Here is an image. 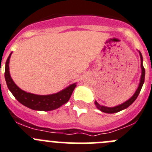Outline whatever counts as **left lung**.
<instances>
[{"instance_id":"obj_1","label":"left lung","mask_w":152,"mask_h":152,"mask_svg":"<svg viewBox=\"0 0 152 152\" xmlns=\"http://www.w3.org/2000/svg\"><path fill=\"white\" fill-rule=\"evenodd\" d=\"M140 55V59H141V69H142V75H141V78H140V84H139L138 88H137V91L134 93V94L130 97L129 100H127V101H125L124 103H121V104L118 105V106H114V107H107V106H101V105L99 104L97 101L94 102L95 103V106H97V108L98 110H100V111L103 112V113H118V112H120L121 110H124V109H127L128 106H130L132 103H134V101L136 100V99L138 97L139 94H140V91H141L142 87L143 86V83H144L145 81V68L143 66L142 64V56L141 52H139Z\"/></svg>"}]
</instances>
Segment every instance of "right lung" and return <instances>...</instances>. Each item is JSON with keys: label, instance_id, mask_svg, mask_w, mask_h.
<instances>
[{"label": "right lung", "instance_id": "obj_1", "mask_svg": "<svg viewBox=\"0 0 152 152\" xmlns=\"http://www.w3.org/2000/svg\"><path fill=\"white\" fill-rule=\"evenodd\" d=\"M11 55L12 52L10 54L7 60L6 61L4 76L8 88L19 103L31 110L38 111H51L59 108L69 100L72 93L76 86V83L70 85L58 93L49 95H37L34 94L28 93L19 88L15 84L10 73L9 63Z\"/></svg>", "mask_w": 152, "mask_h": 152}]
</instances>
